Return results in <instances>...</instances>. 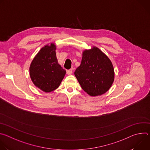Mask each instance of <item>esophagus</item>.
Wrapping results in <instances>:
<instances>
[{
    "label": "esophagus",
    "instance_id": "esophagus-1",
    "mask_svg": "<svg viewBox=\"0 0 150 150\" xmlns=\"http://www.w3.org/2000/svg\"><path fill=\"white\" fill-rule=\"evenodd\" d=\"M72 71H73V69H70L69 70L67 71V74L68 75H71L72 73Z\"/></svg>",
    "mask_w": 150,
    "mask_h": 150
}]
</instances>
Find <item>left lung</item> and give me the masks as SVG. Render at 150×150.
Here are the masks:
<instances>
[{"label": "left lung", "mask_w": 150, "mask_h": 150, "mask_svg": "<svg viewBox=\"0 0 150 150\" xmlns=\"http://www.w3.org/2000/svg\"><path fill=\"white\" fill-rule=\"evenodd\" d=\"M74 74L81 88L92 97L105 93L115 79L112 61L96 46L82 52L81 65Z\"/></svg>", "instance_id": "left-lung-1"}]
</instances>
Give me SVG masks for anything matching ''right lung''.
Instances as JSON below:
<instances>
[{"label":"right lung","mask_w":150,"mask_h":150,"mask_svg":"<svg viewBox=\"0 0 150 150\" xmlns=\"http://www.w3.org/2000/svg\"><path fill=\"white\" fill-rule=\"evenodd\" d=\"M55 43L45 45L37 53L30 66L31 79L36 87L45 93L57 89L66 74L58 63Z\"/></svg>","instance_id":"right-lung-1"}]
</instances>
